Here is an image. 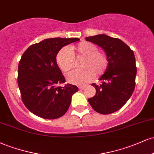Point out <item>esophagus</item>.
<instances>
[{
	"label": "esophagus",
	"instance_id": "1",
	"mask_svg": "<svg viewBox=\"0 0 154 154\" xmlns=\"http://www.w3.org/2000/svg\"><path fill=\"white\" fill-rule=\"evenodd\" d=\"M85 88V86H84V85H80V86H79V90H83Z\"/></svg>",
	"mask_w": 154,
	"mask_h": 154
}]
</instances>
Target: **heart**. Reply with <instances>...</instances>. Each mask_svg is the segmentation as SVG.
Masks as SVG:
<instances>
[{
  "instance_id": "heart-1",
  "label": "heart",
  "mask_w": 154,
  "mask_h": 154,
  "mask_svg": "<svg viewBox=\"0 0 154 154\" xmlns=\"http://www.w3.org/2000/svg\"><path fill=\"white\" fill-rule=\"evenodd\" d=\"M75 57H84L81 66L84 69H75L66 75L71 84L82 85L89 82L93 77L103 75L109 65L107 55L98 50L95 44L83 41L75 46L62 48L56 56L57 65L63 72H67L75 64Z\"/></svg>"
}]
</instances>
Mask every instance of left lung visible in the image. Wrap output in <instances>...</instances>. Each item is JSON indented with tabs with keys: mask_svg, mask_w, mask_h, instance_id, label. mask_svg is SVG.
<instances>
[{
	"mask_svg": "<svg viewBox=\"0 0 154 154\" xmlns=\"http://www.w3.org/2000/svg\"><path fill=\"white\" fill-rule=\"evenodd\" d=\"M86 40L101 47L109 59L107 69L99 79L102 84L91 85L96 93L88 101L97 112L111 114L127 103L135 90L137 73L135 55L120 39L98 35L87 37Z\"/></svg>",
	"mask_w": 154,
	"mask_h": 154,
	"instance_id": "left-lung-1",
	"label": "left lung"
}]
</instances>
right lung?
Masks as SVG:
<instances>
[{
  "instance_id": "right-lung-1",
  "label": "right lung",
  "mask_w": 154,
  "mask_h": 154,
  "mask_svg": "<svg viewBox=\"0 0 154 154\" xmlns=\"http://www.w3.org/2000/svg\"><path fill=\"white\" fill-rule=\"evenodd\" d=\"M79 38H50L33 44L23 54L18 67V85L25 106L36 116L47 119L62 116L68 110L72 96L78 91L67 84L56 61L57 53Z\"/></svg>"
}]
</instances>
